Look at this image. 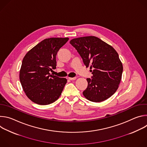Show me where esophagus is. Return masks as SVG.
Here are the masks:
<instances>
[{
  "mask_svg": "<svg viewBox=\"0 0 147 147\" xmlns=\"http://www.w3.org/2000/svg\"><path fill=\"white\" fill-rule=\"evenodd\" d=\"M77 78V77H69V79L70 80H74Z\"/></svg>",
  "mask_w": 147,
  "mask_h": 147,
  "instance_id": "obj_1",
  "label": "esophagus"
}]
</instances>
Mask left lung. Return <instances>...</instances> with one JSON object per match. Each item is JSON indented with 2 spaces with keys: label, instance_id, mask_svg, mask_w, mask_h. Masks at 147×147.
Segmentation results:
<instances>
[{
  "label": "left lung",
  "instance_id": "1",
  "mask_svg": "<svg viewBox=\"0 0 147 147\" xmlns=\"http://www.w3.org/2000/svg\"><path fill=\"white\" fill-rule=\"evenodd\" d=\"M70 44L80 55L86 66H90L93 75L92 78H87L88 86L83 95L94 102L110 98L119 88L123 69L117 52L94 36L74 38Z\"/></svg>",
  "mask_w": 147,
  "mask_h": 147
}]
</instances>
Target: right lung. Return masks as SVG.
Returning a JSON list of instances; mask_svg holds the SVG:
<instances>
[{"instance_id":"obj_1","label":"right lung","mask_w":147,"mask_h":147,"mask_svg":"<svg viewBox=\"0 0 147 147\" xmlns=\"http://www.w3.org/2000/svg\"><path fill=\"white\" fill-rule=\"evenodd\" d=\"M69 38L45 39L30 50L23 59L20 80L27 96L33 102L46 105L55 102L67 82L66 78L50 74L56 69V56Z\"/></svg>"}]
</instances>
